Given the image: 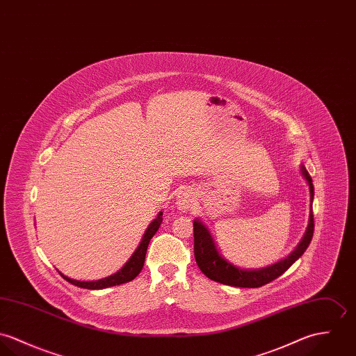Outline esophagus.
Returning <instances> with one entry per match:
<instances>
[{
	"label": "esophagus",
	"instance_id": "esophagus-1",
	"mask_svg": "<svg viewBox=\"0 0 356 356\" xmlns=\"http://www.w3.org/2000/svg\"><path fill=\"white\" fill-rule=\"evenodd\" d=\"M193 200H194V197H193V194L190 191L180 193V195L177 197V202H176L177 203V209L181 210V211L188 210L191 207V204H193Z\"/></svg>",
	"mask_w": 356,
	"mask_h": 356
}]
</instances>
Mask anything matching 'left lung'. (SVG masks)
Returning <instances> with one entry per match:
<instances>
[{"label":"left lung","mask_w":356,"mask_h":356,"mask_svg":"<svg viewBox=\"0 0 356 356\" xmlns=\"http://www.w3.org/2000/svg\"><path fill=\"white\" fill-rule=\"evenodd\" d=\"M300 172L309 183L310 199L313 202L314 199L313 179L303 165L300 166ZM313 234H314V216L312 209L307 231L303 238L300 240V243L298 244V247L285 259L277 262L275 265L251 270V269L237 268L234 264L222 258L217 251L214 240L210 235L209 229L206 228V225H203L202 221L195 220L194 221V252H195V259L200 272L204 276L209 277L210 280L225 284V285H231V286L258 288L276 280L277 277L286 272L292 266V264L305 254V251L307 250L313 238Z\"/></svg>","instance_id":"8db88e82"}]
</instances>
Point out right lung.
Returning a JSON list of instances; mask_svg holds the SVG:
<instances>
[{
  "label": "right lung",
  "mask_w": 356,
  "mask_h": 356,
  "mask_svg": "<svg viewBox=\"0 0 356 356\" xmlns=\"http://www.w3.org/2000/svg\"><path fill=\"white\" fill-rule=\"evenodd\" d=\"M161 222H162V211H159V216L150 222V225L147 227L145 235L142 237L140 244L138 245V248L135 250V252L132 254L129 261L120 269L118 273H115L112 276L105 277V278H101V280H97V281H78V280L64 276L61 273L60 275L64 277L68 282H71L76 286H80V288H86V289H104V288H108V286H115V285H120V284H125L128 281H132L143 269L149 243H150L152 237L154 236L156 232L159 231Z\"/></svg>",
  "instance_id": "1"
}]
</instances>
